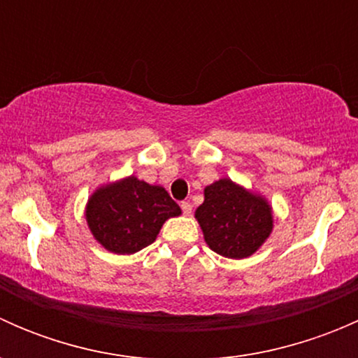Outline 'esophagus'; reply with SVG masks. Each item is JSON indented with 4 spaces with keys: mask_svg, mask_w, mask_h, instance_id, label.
<instances>
[{
    "mask_svg": "<svg viewBox=\"0 0 358 358\" xmlns=\"http://www.w3.org/2000/svg\"><path fill=\"white\" fill-rule=\"evenodd\" d=\"M180 206H182L183 215H185V216H190V213H192V204H190L189 201H183L182 204H180Z\"/></svg>",
    "mask_w": 358,
    "mask_h": 358,
    "instance_id": "obj_1",
    "label": "esophagus"
}]
</instances>
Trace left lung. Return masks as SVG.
I'll return each mask as SVG.
<instances>
[{
	"mask_svg": "<svg viewBox=\"0 0 358 358\" xmlns=\"http://www.w3.org/2000/svg\"><path fill=\"white\" fill-rule=\"evenodd\" d=\"M194 216L209 249L232 259L255 255L273 230L268 199L230 178L206 187L204 202Z\"/></svg>",
	"mask_w": 358,
	"mask_h": 358,
	"instance_id": "left-lung-1",
	"label": "left lung"
}]
</instances>
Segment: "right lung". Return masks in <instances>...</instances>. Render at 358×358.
I'll list each match as a JSON object with an SVG mask.
<instances>
[{"label": "right lung", "instance_id": "1", "mask_svg": "<svg viewBox=\"0 0 358 358\" xmlns=\"http://www.w3.org/2000/svg\"><path fill=\"white\" fill-rule=\"evenodd\" d=\"M182 215L164 187L135 175L100 185L88 197L85 218L93 239L114 255H133L157 239L166 220Z\"/></svg>", "mask_w": 358, "mask_h": 358}]
</instances>
